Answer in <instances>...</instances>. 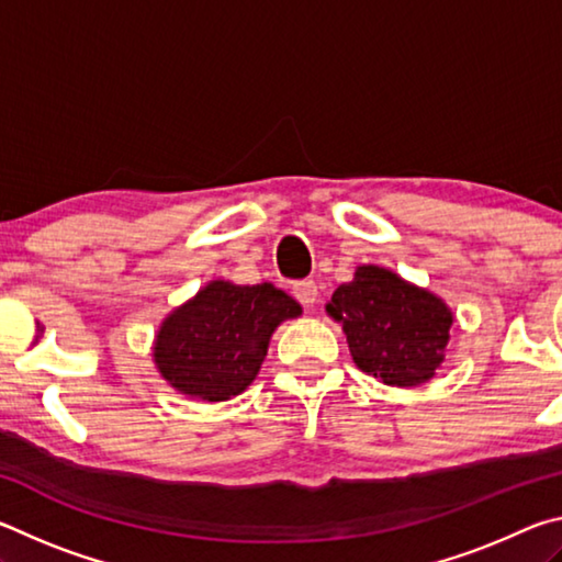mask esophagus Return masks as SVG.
Returning a JSON list of instances; mask_svg holds the SVG:
<instances>
[{"label": "esophagus", "mask_w": 562, "mask_h": 562, "mask_svg": "<svg viewBox=\"0 0 562 562\" xmlns=\"http://www.w3.org/2000/svg\"><path fill=\"white\" fill-rule=\"evenodd\" d=\"M294 297H297L304 307H315L319 302V288L315 280H302L294 284Z\"/></svg>", "instance_id": "34e87169"}]
</instances>
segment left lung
Wrapping results in <instances>:
<instances>
[{
    "instance_id": "8db88e82",
    "label": "left lung",
    "mask_w": 562,
    "mask_h": 562,
    "mask_svg": "<svg viewBox=\"0 0 562 562\" xmlns=\"http://www.w3.org/2000/svg\"><path fill=\"white\" fill-rule=\"evenodd\" d=\"M327 315L341 322L351 359L389 386H418L441 367L453 312L434 292L379 265H359L339 284Z\"/></svg>"
}]
</instances>
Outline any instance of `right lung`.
<instances>
[{
    "instance_id": "add662e5",
    "label": "right lung",
    "mask_w": 562,
    "mask_h": 562,
    "mask_svg": "<svg viewBox=\"0 0 562 562\" xmlns=\"http://www.w3.org/2000/svg\"><path fill=\"white\" fill-rule=\"evenodd\" d=\"M300 315V302L270 282L213 280L164 319L156 369L180 394L227 402L258 376L272 331Z\"/></svg>"
}]
</instances>
